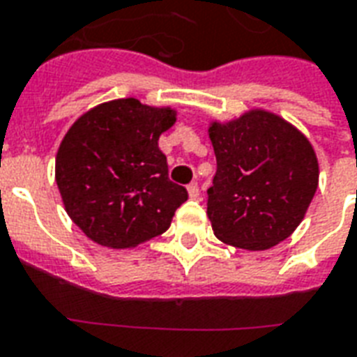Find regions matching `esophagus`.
Wrapping results in <instances>:
<instances>
[{
	"instance_id": "34e87169",
	"label": "esophagus",
	"mask_w": 357,
	"mask_h": 357,
	"mask_svg": "<svg viewBox=\"0 0 357 357\" xmlns=\"http://www.w3.org/2000/svg\"><path fill=\"white\" fill-rule=\"evenodd\" d=\"M187 191H189V197H191V199H200V189L197 183H189V185H187Z\"/></svg>"
}]
</instances>
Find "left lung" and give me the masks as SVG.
Returning a JSON list of instances; mask_svg holds the SVG:
<instances>
[{"instance_id":"left-lung-1","label":"left lung","mask_w":357,"mask_h":357,"mask_svg":"<svg viewBox=\"0 0 357 357\" xmlns=\"http://www.w3.org/2000/svg\"><path fill=\"white\" fill-rule=\"evenodd\" d=\"M218 170L208 189V218L221 242L268 250L291 234L318 189L310 142L274 113L252 109L210 126Z\"/></svg>"}]
</instances>
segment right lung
I'll return each instance as SVG.
<instances>
[{
	"mask_svg": "<svg viewBox=\"0 0 357 357\" xmlns=\"http://www.w3.org/2000/svg\"><path fill=\"white\" fill-rule=\"evenodd\" d=\"M174 123L170 107L121 98L71 125L56 153V185L71 221L96 244L134 248L170 227L189 197L158 149Z\"/></svg>",
	"mask_w": 357,
	"mask_h": 357,
	"instance_id": "right-lung-1",
	"label": "right lung"
}]
</instances>
